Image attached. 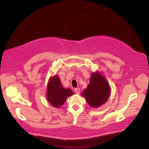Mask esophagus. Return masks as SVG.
Here are the masks:
<instances>
[{
    "label": "esophagus",
    "mask_w": 149,
    "mask_h": 149,
    "mask_svg": "<svg viewBox=\"0 0 149 149\" xmlns=\"http://www.w3.org/2000/svg\"><path fill=\"white\" fill-rule=\"evenodd\" d=\"M74 92L76 93H79V92H80V89H79V88H75L74 89Z\"/></svg>",
    "instance_id": "esophagus-1"
}]
</instances>
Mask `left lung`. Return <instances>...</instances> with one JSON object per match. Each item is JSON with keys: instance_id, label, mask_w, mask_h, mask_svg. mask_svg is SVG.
<instances>
[{"instance_id": "1", "label": "left lung", "mask_w": 149, "mask_h": 149, "mask_svg": "<svg viewBox=\"0 0 149 149\" xmlns=\"http://www.w3.org/2000/svg\"><path fill=\"white\" fill-rule=\"evenodd\" d=\"M111 94V87L107 79L99 72L91 74L87 89L81 95L86 98L87 103L92 108H97L108 100Z\"/></svg>"}]
</instances>
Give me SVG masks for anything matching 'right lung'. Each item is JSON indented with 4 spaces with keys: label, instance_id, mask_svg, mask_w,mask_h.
Returning <instances> with one entry per match:
<instances>
[{
    "label": "right lung",
    "instance_id": "1",
    "mask_svg": "<svg viewBox=\"0 0 149 149\" xmlns=\"http://www.w3.org/2000/svg\"><path fill=\"white\" fill-rule=\"evenodd\" d=\"M74 94V92L69 88H64L61 83L58 75L51 77L47 84V99L53 107L60 108L65 102L68 96Z\"/></svg>",
    "mask_w": 149,
    "mask_h": 149
}]
</instances>
